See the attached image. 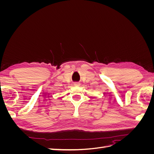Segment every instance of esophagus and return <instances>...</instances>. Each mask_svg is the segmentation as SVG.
I'll return each instance as SVG.
<instances>
[{
	"label": "esophagus",
	"mask_w": 154,
	"mask_h": 154,
	"mask_svg": "<svg viewBox=\"0 0 154 154\" xmlns=\"http://www.w3.org/2000/svg\"><path fill=\"white\" fill-rule=\"evenodd\" d=\"M74 85H76V86H78V85H80V83H79V82H76V83H74Z\"/></svg>",
	"instance_id": "esophagus-1"
}]
</instances>
